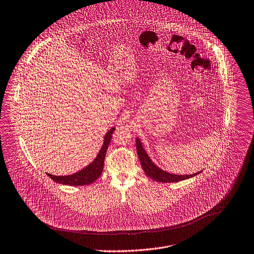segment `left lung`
<instances>
[{
    "mask_svg": "<svg viewBox=\"0 0 254 254\" xmlns=\"http://www.w3.org/2000/svg\"><path fill=\"white\" fill-rule=\"evenodd\" d=\"M136 147H137V153L139 156V160L141 162L142 168L145 172V174L157 181V182H161V183H175V182H180V181H184L186 179H190L191 177H194L196 175H198L200 172L192 174V175H175V174H170L168 172H165L163 170H161L160 168H158L152 161L151 159L148 157L147 153L145 152V149L143 148L139 138L136 139Z\"/></svg>",
    "mask_w": 254,
    "mask_h": 254,
    "instance_id": "1",
    "label": "left lung"
}]
</instances>
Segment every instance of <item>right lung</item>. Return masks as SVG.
<instances>
[{
  "label": "right lung",
  "mask_w": 254,
  "mask_h": 254,
  "mask_svg": "<svg viewBox=\"0 0 254 254\" xmlns=\"http://www.w3.org/2000/svg\"><path fill=\"white\" fill-rule=\"evenodd\" d=\"M114 130L115 128H111L106 133L104 137V143L97 157L94 159V161L90 165L85 167L83 170L69 176H54L51 174H47V175L55 182L63 185H67V186H85L93 183L99 178V176L103 171L105 155L107 152L108 145L110 144Z\"/></svg>",
  "instance_id": "obj_1"
}]
</instances>
